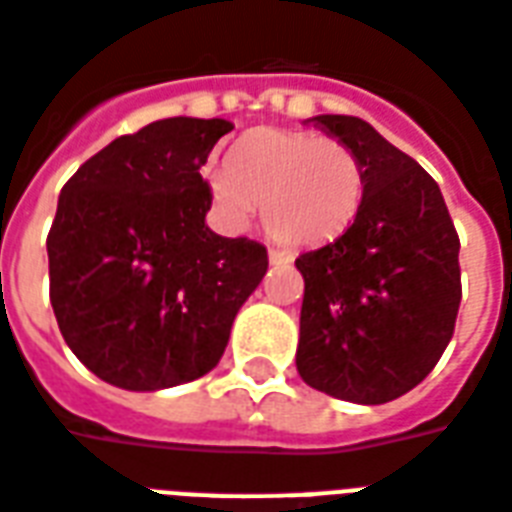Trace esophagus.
I'll list each match as a JSON object with an SVG mask.
<instances>
[{
  "label": "esophagus",
  "instance_id": "1",
  "mask_svg": "<svg viewBox=\"0 0 512 512\" xmlns=\"http://www.w3.org/2000/svg\"><path fill=\"white\" fill-rule=\"evenodd\" d=\"M292 261H294V256L289 251H275V248L270 251L272 267H286V264H292Z\"/></svg>",
  "mask_w": 512,
  "mask_h": 512
}]
</instances>
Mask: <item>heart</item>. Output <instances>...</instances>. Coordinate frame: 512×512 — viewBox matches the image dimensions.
Masks as SVG:
<instances>
[{
	"instance_id": "heart-1",
	"label": "heart",
	"mask_w": 512,
	"mask_h": 512,
	"mask_svg": "<svg viewBox=\"0 0 512 512\" xmlns=\"http://www.w3.org/2000/svg\"><path fill=\"white\" fill-rule=\"evenodd\" d=\"M231 229H248L264 207L267 229L286 245H319L352 226L365 196V169L352 147L292 130H256L231 163L207 174Z\"/></svg>"
}]
</instances>
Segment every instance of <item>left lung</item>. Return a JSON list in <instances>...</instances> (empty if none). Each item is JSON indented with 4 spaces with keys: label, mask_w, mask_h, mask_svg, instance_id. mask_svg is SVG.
I'll list each match as a JSON object with an SVG mask.
<instances>
[{
    "label": "left lung",
    "mask_w": 512,
    "mask_h": 512,
    "mask_svg": "<svg viewBox=\"0 0 512 512\" xmlns=\"http://www.w3.org/2000/svg\"><path fill=\"white\" fill-rule=\"evenodd\" d=\"M357 152L360 212L341 237L294 261L305 278L297 371L313 390L387 404L431 374L461 305L458 234L431 174L365 119H305Z\"/></svg>",
    "instance_id": "1"
}]
</instances>
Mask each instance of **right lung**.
Instances as JSON below:
<instances>
[{"label":"right lung","mask_w":512,"mask_h":512,"mask_svg":"<svg viewBox=\"0 0 512 512\" xmlns=\"http://www.w3.org/2000/svg\"><path fill=\"white\" fill-rule=\"evenodd\" d=\"M226 119H158L67 179L48 231L62 338L103 382L155 393L210 374L234 316L267 272V248L207 226L201 179Z\"/></svg>","instance_id":"right-lung-1"}]
</instances>
